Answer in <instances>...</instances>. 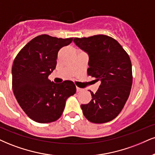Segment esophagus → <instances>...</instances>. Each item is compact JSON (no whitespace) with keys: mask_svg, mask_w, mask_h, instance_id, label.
Wrapping results in <instances>:
<instances>
[{"mask_svg":"<svg viewBox=\"0 0 155 155\" xmlns=\"http://www.w3.org/2000/svg\"><path fill=\"white\" fill-rule=\"evenodd\" d=\"M76 89H77V92H81V91H83V89L80 88V87H76Z\"/></svg>","mask_w":155,"mask_h":155,"instance_id":"1","label":"esophagus"}]
</instances>
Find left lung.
I'll return each mask as SVG.
<instances>
[{"instance_id":"left-lung-1","label":"left lung","mask_w":155,"mask_h":155,"mask_svg":"<svg viewBox=\"0 0 155 155\" xmlns=\"http://www.w3.org/2000/svg\"><path fill=\"white\" fill-rule=\"evenodd\" d=\"M74 43L88 54V75L100 81L92 100L82 104L85 117L95 124L112 121L123 109L132 85L129 56L116 40L106 35L74 38Z\"/></svg>"}]
</instances>
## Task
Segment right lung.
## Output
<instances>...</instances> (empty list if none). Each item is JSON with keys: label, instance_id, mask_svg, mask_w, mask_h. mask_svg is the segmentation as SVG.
<instances>
[{"label": "right lung", "instance_id": "1", "mask_svg": "<svg viewBox=\"0 0 155 155\" xmlns=\"http://www.w3.org/2000/svg\"><path fill=\"white\" fill-rule=\"evenodd\" d=\"M72 40L38 36L23 47L13 61V93L21 108L34 121H56L62 115L67 99L76 93L72 81L54 83L48 79L56 68L59 50Z\"/></svg>", "mask_w": 155, "mask_h": 155}]
</instances>
